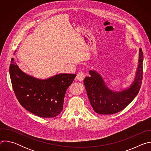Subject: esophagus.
Wrapping results in <instances>:
<instances>
[{
    "label": "esophagus",
    "instance_id": "34e87169",
    "mask_svg": "<svg viewBox=\"0 0 151 151\" xmlns=\"http://www.w3.org/2000/svg\"><path fill=\"white\" fill-rule=\"evenodd\" d=\"M85 76V73L83 72H79L77 75H76V79L79 81H82L83 79V78Z\"/></svg>",
    "mask_w": 151,
    "mask_h": 151
}]
</instances>
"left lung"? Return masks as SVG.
<instances>
[{
  "label": "left lung",
  "instance_id": "8db88e82",
  "mask_svg": "<svg viewBox=\"0 0 151 151\" xmlns=\"http://www.w3.org/2000/svg\"><path fill=\"white\" fill-rule=\"evenodd\" d=\"M143 54L139 49L138 66L134 80L129 87L115 90L111 89L101 75L90 70V76L83 80L88 97L94 111L99 114H116L130 104L136 97L141 87L143 78Z\"/></svg>",
  "mask_w": 151,
  "mask_h": 151
}]
</instances>
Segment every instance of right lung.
Instances as JSON below:
<instances>
[{"mask_svg": "<svg viewBox=\"0 0 151 151\" xmlns=\"http://www.w3.org/2000/svg\"><path fill=\"white\" fill-rule=\"evenodd\" d=\"M11 60V83L21 105L29 112L42 118H54L60 114L66 91L76 75L59 73L45 79L37 78L24 72L14 58Z\"/></svg>", "mask_w": 151, "mask_h": 151, "instance_id": "1", "label": "right lung"}]
</instances>
